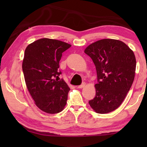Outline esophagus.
Instances as JSON below:
<instances>
[{
	"instance_id": "esophagus-1",
	"label": "esophagus",
	"mask_w": 147,
	"mask_h": 147,
	"mask_svg": "<svg viewBox=\"0 0 147 147\" xmlns=\"http://www.w3.org/2000/svg\"><path fill=\"white\" fill-rule=\"evenodd\" d=\"M85 85H86L85 83H83L82 84V85H79V86H77V88H83L84 86H85Z\"/></svg>"
}]
</instances>
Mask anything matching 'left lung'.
I'll return each instance as SVG.
<instances>
[{
    "label": "left lung",
    "instance_id": "left-lung-1",
    "mask_svg": "<svg viewBox=\"0 0 147 147\" xmlns=\"http://www.w3.org/2000/svg\"><path fill=\"white\" fill-rule=\"evenodd\" d=\"M85 53L94 63L97 82L89 104L96 113L107 114L119 107L135 78L136 58L124 42L102 39L88 45Z\"/></svg>",
    "mask_w": 147,
    "mask_h": 147
}]
</instances>
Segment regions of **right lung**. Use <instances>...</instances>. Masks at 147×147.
Here are the masks:
<instances>
[{
    "instance_id": "right-lung-1",
    "label": "right lung",
    "mask_w": 147,
    "mask_h": 147,
    "mask_svg": "<svg viewBox=\"0 0 147 147\" xmlns=\"http://www.w3.org/2000/svg\"><path fill=\"white\" fill-rule=\"evenodd\" d=\"M71 45L60 40L41 38L28 45L22 64L27 88L40 110L56 114L63 110L70 88L59 80L62 54Z\"/></svg>"
}]
</instances>
